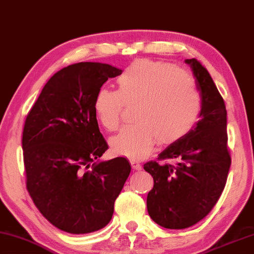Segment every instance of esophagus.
I'll return each instance as SVG.
<instances>
[{
  "label": "esophagus",
  "mask_w": 254,
  "mask_h": 254,
  "mask_svg": "<svg viewBox=\"0 0 254 254\" xmlns=\"http://www.w3.org/2000/svg\"><path fill=\"white\" fill-rule=\"evenodd\" d=\"M130 163H131L132 168H133L134 171H141V170H142V165H141L140 163H138V161H136V160H131Z\"/></svg>",
  "instance_id": "esophagus-1"
}]
</instances>
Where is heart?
Segmentation results:
<instances>
[{"label": "heart", "instance_id": "heart-1", "mask_svg": "<svg viewBox=\"0 0 254 254\" xmlns=\"http://www.w3.org/2000/svg\"><path fill=\"white\" fill-rule=\"evenodd\" d=\"M118 91L102 87L94 97L96 117L108 131L117 130L124 104H135L132 119L110 138L112 151L142 158L158 144L180 140L195 126L201 99L190 73L171 64L133 62L117 79Z\"/></svg>", "mask_w": 254, "mask_h": 254}]
</instances>
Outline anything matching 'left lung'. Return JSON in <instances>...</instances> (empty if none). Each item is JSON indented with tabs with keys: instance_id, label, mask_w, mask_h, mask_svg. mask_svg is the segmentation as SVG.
<instances>
[{
	"instance_id": "left-lung-1",
	"label": "left lung",
	"mask_w": 254,
	"mask_h": 254,
	"mask_svg": "<svg viewBox=\"0 0 254 254\" xmlns=\"http://www.w3.org/2000/svg\"><path fill=\"white\" fill-rule=\"evenodd\" d=\"M185 63L191 67L200 92L199 121L158 155L160 161L175 160L176 164H144L154 180L146 199L148 215L167 229H185L203 219L221 196L231 165L221 94L196 58Z\"/></svg>"
}]
</instances>
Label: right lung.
<instances>
[{
  "label": "right lung",
  "mask_w": 254,
  "mask_h": 254,
  "mask_svg": "<svg viewBox=\"0 0 254 254\" xmlns=\"http://www.w3.org/2000/svg\"><path fill=\"white\" fill-rule=\"evenodd\" d=\"M122 70L78 63L45 84L23 130L26 187L35 206L58 229L72 235L100 230L131 172L124 157L100 161L108 144L99 130L94 97Z\"/></svg>",
  "instance_id": "add662e5"
}]
</instances>
